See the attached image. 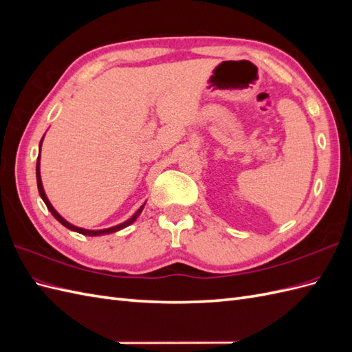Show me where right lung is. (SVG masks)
Returning <instances> with one entry per match:
<instances>
[{"label": "right lung", "mask_w": 352, "mask_h": 352, "mask_svg": "<svg viewBox=\"0 0 352 352\" xmlns=\"http://www.w3.org/2000/svg\"><path fill=\"white\" fill-rule=\"evenodd\" d=\"M36 184H38V190H39V195H41V198L44 199V202H45V206H47V208L51 211V214L54 216L63 226H66L67 229H70V230H74V232H79V233H82V235H87V236H100V235H105V233H113V232H117V230H120V229H123V228H126V226H129V225H132V223L136 220V217L141 214V211H142V208H144V206L138 210L135 214L129 219V220H126L124 223H120V225H117V226H113V228H109V229H101V230H87V229H82V228H76V226H73V225H70L69 221H66L65 219H63L58 212L54 210V207H52L51 204H50V201H48V198H47V195H45V192H44V188H42V182H41V173H39V155H38V162H36Z\"/></svg>", "instance_id": "1"}]
</instances>
